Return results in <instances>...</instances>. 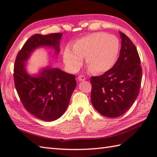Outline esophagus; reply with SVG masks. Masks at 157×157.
<instances>
[{"label":"esophagus","mask_w":157,"mask_h":157,"mask_svg":"<svg viewBox=\"0 0 157 157\" xmlns=\"http://www.w3.org/2000/svg\"><path fill=\"white\" fill-rule=\"evenodd\" d=\"M78 79L79 81H85V80H86V77H85V76H83V75H80V76H78Z\"/></svg>","instance_id":"esophagus-1"}]
</instances>
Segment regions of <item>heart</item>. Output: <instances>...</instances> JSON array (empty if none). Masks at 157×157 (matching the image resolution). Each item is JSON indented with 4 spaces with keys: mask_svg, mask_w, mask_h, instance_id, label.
I'll list each match as a JSON object with an SVG mask.
<instances>
[{
    "mask_svg": "<svg viewBox=\"0 0 157 157\" xmlns=\"http://www.w3.org/2000/svg\"><path fill=\"white\" fill-rule=\"evenodd\" d=\"M120 43L116 36L105 33H93L76 40L73 50L67 47L63 54L64 62L72 70L81 66L86 57L89 70L101 73L113 67L119 52Z\"/></svg>",
    "mask_w": 157,
    "mask_h": 157,
    "instance_id": "obj_1",
    "label": "heart"
}]
</instances>
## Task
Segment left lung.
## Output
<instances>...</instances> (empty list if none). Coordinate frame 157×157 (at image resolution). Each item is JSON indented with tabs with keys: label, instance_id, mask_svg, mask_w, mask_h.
I'll return each instance as SVG.
<instances>
[{
	"label": "left lung",
	"instance_id": "left-lung-1",
	"mask_svg": "<svg viewBox=\"0 0 157 157\" xmlns=\"http://www.w3.org/2000/svg\"><path fill=\"white\" fill-rule=\"evenodd\" d=\"M120 55L113 68L101 76H92L91 102L102 115L116 118L131 107L139 94L142 67L135 45L120 32Z\"/></svg>",
	"mask_w": 157,
	"mask_h": 157
}]
</instances>
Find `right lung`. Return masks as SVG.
I'll use <instances>...</instances> for the list:
<instances>
[{
	"mask_svg": "<svg viewBox=\"0 0 157 157\" xmlns=\"http://www.w3.org/2000/svg\"><path fill=\"white\" fill-rule=\"evenodd\" d=\"M62 36L60 33L34 34L26 41L14 62V85L22 105L29 113L44 121H55L65 112L76 85L75 75L48 66L33 76L26 72L25 63L40 47H52L58 55Z\"/></svg>",
	"mask_w": 157,
	"mask_h": 157,
	"instance_id": "add662e5",
	"label": "right lung"
}]
</instances>
